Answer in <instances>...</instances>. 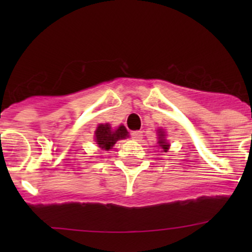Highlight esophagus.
Masks as SVG:
<instances>
[{
	"label": "esophagus",
	"mask_w": 252,
	"mask_h": 252,
	"mask_svg": "<svg viewBox=\"0 0 252 252\" xmlns=\"http://www.w3.org/2000/svg\"><path fill=\"white\" fill-rule=\"evenodd\" d=\"M131 138L134 139V140L135 141H140L141 139H142V133L141 131H133V133H131Z\"/></svg>",
	"instance_id": "esophagus-1"
}]
</instances>
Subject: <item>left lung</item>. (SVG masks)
<instances>
[{"label": "left lung", "instance_id": "left-lung-1", "mask_svg": "<svg viewBox=\"0 0 252 252\" xmlns=\"http://www.w3.org/2000/svg\"><path fill=\"white\" fill-rule=\"evenodd\" d=\"M157 144H158V146H161V149L163 150L164 152L168 151L169 144L167 142L166 134L163 133V130H162V129H158V141H157Z\"/></svg>", "mask_w": 252, "mask_h": 252}]
</instances>
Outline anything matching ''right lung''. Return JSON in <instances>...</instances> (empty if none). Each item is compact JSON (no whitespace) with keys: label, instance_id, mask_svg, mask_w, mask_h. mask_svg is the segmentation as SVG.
I'll use <instances>...</instances> for the list:
<instances>
[{"label":"right lung","instance_id":"right-lung-1","mask_svg":"<svg viewBox=\"0 0 252 252\" xmlns=\"http://www.w3.org/2000/svg\"><path fill=\"white\" fill-rule=\"evenodd\" d=\"M129 136L128 130L124 126H119L113 129L108 123L98 124L95 130V141L102 150H110L118 140L126 139Z\"/></svg>","mask_w":252,"mask_h":252}]
</instances>
